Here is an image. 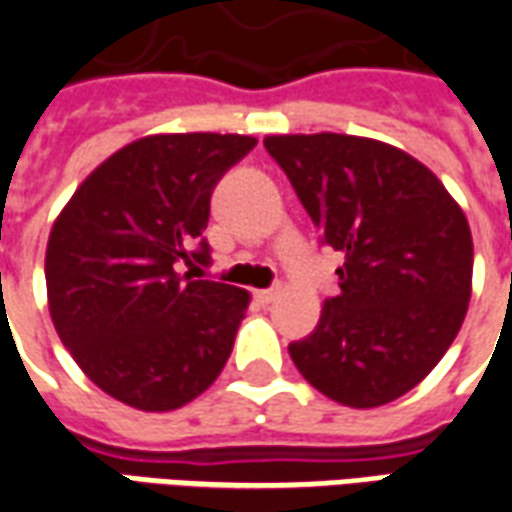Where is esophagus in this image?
I'll list each match as a JSON object with an SVG mask.
<instances>
[{
	"instance_id": "34e87169",
	"label": "esophagus",
	"mask_w": 512,
	"mask_h": 512,
	"mask_svg": "<svg viewBox=\"0 0 512 512\" xmlns=\"http://www.w3.org/2000/svg\"><path fill=\"white\" fill-rule=\"evenodd\" d=\"M279 288H268V290H257V299L263 301V304H271V301L277 299Z\"/></svg>"
}]
</instances>
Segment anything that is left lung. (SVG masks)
<instances>
[{
  "label": "left lung",
  "mask_w": 512,
  "mask_h": 512,
  "mask_svg": "<svg viewBox=\"0 0 512 512\" xmlns=\"http://www.w3.org/2000/svg\"><path fill=\"white\" fill-rule=\"evenodd\" d=\"M321 241L343 252L340 290L290 359L318 392L376 408L428 376L472 296L469 222L441 180L392 145L348 134L266 136Z\"/></svg>",
  "instance_id": "8db88e82"
}]
</instances>
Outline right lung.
Listing matches in <instances>:
<instances>
[{"mask_svg": "<svg viewBox=\"0 0 512 512\" xmlns=\"http://www.w3.org/2000/svg\"><path fill=\"white\" fill-rule=\"evenodd\" d=\"M257 145L241 134H156L93 169L51 227L49 312L95 386L139 411L202 395L230 359L249 293L178 274L208 266L211 194Z\"/></svg>", "mask_w": 512, "mask_h": 512, "instance_id": "add662e5", "label": "right lung"}]
</instances>
